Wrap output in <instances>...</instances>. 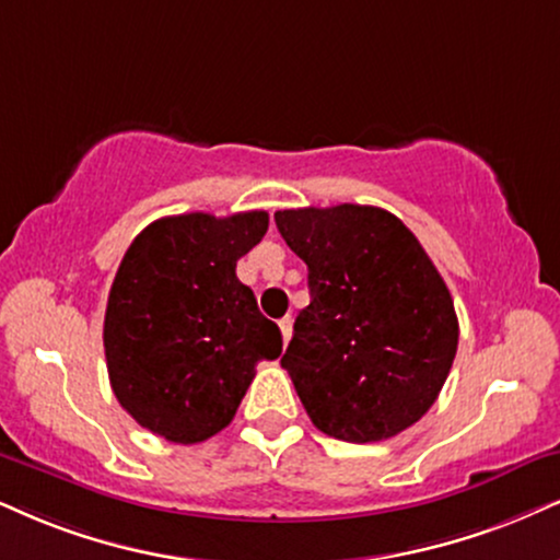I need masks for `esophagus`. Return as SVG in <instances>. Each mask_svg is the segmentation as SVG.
<instances>
[{
	"label": "esophagus",
	"instance_id": "34e87169",
	"mask_svg": "<svg viewBox=\"0 0 560 560\" xmlns=\"http://www.w3.org/2000/svg\"><path fill=\"white\" fill-rule=\"evenodd\" d=\"M280 324V332H282V340H291V335H293V319L291 316H285V319H280L278 322Z\"/></svg>",
	"mask_w": 560,
	"mask_h": 560
}]
</instances>
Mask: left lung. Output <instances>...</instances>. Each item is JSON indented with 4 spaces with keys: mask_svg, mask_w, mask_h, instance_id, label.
<instances>
[{
    "mask_svg": "<svg viewBox=\"0 0 560 560\" xmlns=\"http://www.w3.org/2000/svg\"><path fill=\"white\" fill-rule=\"evenodd\" d=\"M275 223L308 267L312 303L280 363L312 423L350 444L418 423L459 340L454 301L420 241L369 205L278 210Z\"/></svg>",
    "mask_w": 560,
    "mask_h": 560,
    "instance_id": "1",
    "label": "left lung"
}]
</instances>
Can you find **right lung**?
I'll list each match as a JSON object with an SVG mask.
<instances>
[{"instance_id": "right-lung-1", "label": "right lung", "mask_w": 560, "mask_h": 560, "mask_svg": "<svg viewBox=\"0 0 560 560\" xmlns=\"http://www.w3.org/2000/svg\"><path fill=\"white\" fill-rule=\"evenodd\" d=\"M265 210L161 218L132 241L108 293V378L137 423L174 444L215 436L259 361L282 353L236 261L267 233Z\"/></svg>"}]
</instances>
